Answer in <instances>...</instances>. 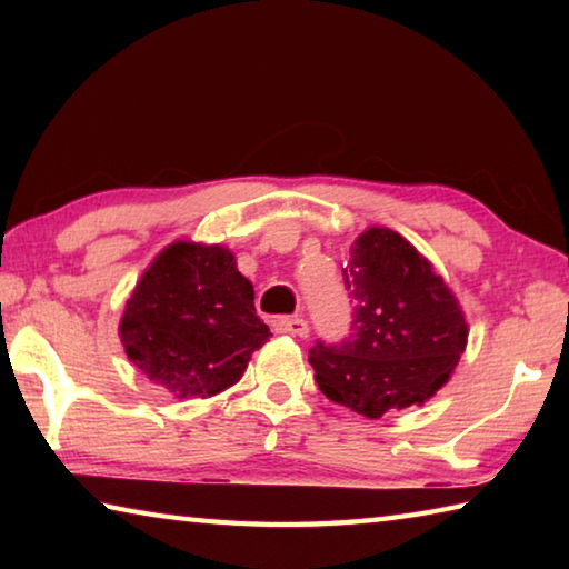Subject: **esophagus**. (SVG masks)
<instances>
[{
    "mask_svg": "<svg viewBox=\"0 0 569 569\" xmlns=\"http://www.w3.org/2000/svg\"><path fill=\"white\" fill-rule=\"evenodd\" d=\"M273 326L278 333H291L298 336V339H306L308 336V321L301 319V316H281V319H276Z\"/></svg>",
    "mask_w": 569,
    "mask_h": 569,
    "instance_id": "obj_1",
    "label": "esophagus"
}]
</instances>
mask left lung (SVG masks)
I'll use <instances>...</instances> for the list:
<instances>
[{"mask_svg":"<svg viewBox=\"0 0 569 569\" xmlns=\"http://www.w3.org/2000/svg\"><path fill=\"white\" fill-rule=\"evenodd\" d=\"M351 333L308 351L331 401L369 419L423 403L445 387L467 349V321L445 278L407 238L369 228L343 268Z\"/></svg>","mask_w":569,"mask_h":569,"instance_id":"8db88e82","label":"left lung"}]
</instances>
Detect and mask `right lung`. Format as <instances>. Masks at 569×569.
Masks as SVG:
<instances>
[{
  "label": "right lung",
  "mask_w": 569,
  "mask_h": 569,
  "mask_svg": "<svg viewBox=\"0 0 569 569\" xmlns=\"http://www.w3.org/2000/svg\"><path fill=\"white\" fill-rule=\"evenodd\" d=\"M253 296L228 248L176 240L124 303V353L172 397H213L243 377L250 353L271 336Z\"/></svg>",
  "instance_id": "obj_1"
}]
</instances>
